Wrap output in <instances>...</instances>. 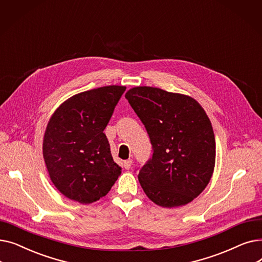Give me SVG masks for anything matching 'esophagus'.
Instances as JSON below:
<instances>
[{
    "instance_id": "obj_1",
    "label": "esophagus",
    "mask_w": 262,
    "mask_h": 262,
    "mask_svg": "<svg viewBox=\"0 0 262 262\" xmlns=\"http://www.w3.org/2000/svg\"><path fill=\"white\" fill-rule=\"evenodd\" d=\"M132 164H133V160L132 159H127V160H125V161L123 162V167L125 168L126 170H129L130 167H132Z\"/></svg>"
}]
</instances>
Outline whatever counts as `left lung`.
<instances>
[{
    "mask_svg": "<svg viewBox=\"0 0 262 262\" xmlns=\"http://www.w3.org/2000/svg\"><path fill=\"white\" fill-rule=\"evenodd\" d=\"M125 98L144 124L153 155L138 174L147 198L161 207L184 206L210 182L215 163L211 122L191 96L134 87Z\"/></svg>",
    "mask_w": 262,
    "mask_h": 262,
    "instance_id": "left-lung-1",
    "label": "left lung"
}]
</instances>
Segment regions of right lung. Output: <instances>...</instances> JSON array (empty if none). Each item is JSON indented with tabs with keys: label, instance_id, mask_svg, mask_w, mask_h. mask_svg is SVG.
Instances as JSON below:
<instances>
[{
	"label": "right lung",
	"instance_id": "add662e5",
	"mask_svg": "<svg viewBox=\"0 0 262 262\" xmlns=\"http://www.w3.org/2000/svg\"><path fill=\"white\" fill-rule=\"evenodd\" d=\"M125 89L113 85L80 92L52 115L42 152L52 183L66 198L96 202L120 176L104 129Z\"/></svg>",
	"mask_w": 262,
	"mask_h": 262
}]
</instances>
